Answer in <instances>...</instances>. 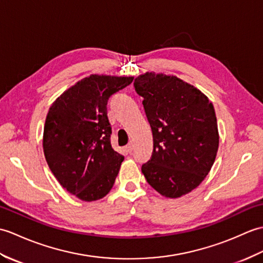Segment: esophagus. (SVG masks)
<instances>
[{
  "label": "esophagus",
  "instance_id": "1",
  "mask_svg": "<svg viewBox=\"0 0 263 263\" xmlns=\"http://www.w3.org/2000/svg\"><path fill=\"white\" fill-rule=\"evenodd\" d=\"M133 148H134V146H133V144H132V143H129V144H128L127 146H126V151L128 152V153H132V152H133Z\"/></svg>",
  "mask_w": 263,
  "mask_h": 263
}]
</instances>
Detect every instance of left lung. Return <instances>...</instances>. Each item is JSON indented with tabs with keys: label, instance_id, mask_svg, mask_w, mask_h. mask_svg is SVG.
<instances>
[{
	"label": "left lung",
	"instance_id": "obj_1",
	"mask_svg": "<svg viewBox=\"0 0 263 263\" xmlns=\"http://www.w3.org/2000/svg\"><path fill=\"white\" fill-rule=\"evenodd\" d=\"M135 90L153 133V154L142 172L152 188L166 198L196 189L211 171L219 134L207 96L176 75L146 72L135 79Z\"/></svg>",
	"mask_w": 263,
	"mask_h": 263
}]
</instances>
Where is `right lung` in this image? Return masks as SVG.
<instances>
[{
    "label": "right lung",
    "instance_id": "obj_1",
    "mask_svg": "<svg viewBox=\"0 0 263 263\" xmlns=\"http://www.w3.org/2000/svg\"><path fill=\"white\" fill-rule=\"evenodd\" d=\"M134 77L91 74L64 91L46 117L45 159L58 182L83 201L108 195L124 156L110 144L107 102Z\"/></svg>",
    "mask_w": 263,
    "mask_h": 263
}]
</instances>
